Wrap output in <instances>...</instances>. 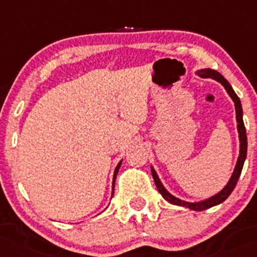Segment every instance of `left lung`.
Returning a JSON list of instances; mask_svg holds the SVG:
<instances>
[{
  "label": "left lung",
  "instance_id": "8db88e82",
  "mask_svg": "<svg viewBox=\"0 0 257 257\" xmlns=\"http://www.w3.org/2000/svg\"><path fill=\"white\" fill-rule=\"evenodd\" d=\"M197 74H198L201 77H204V79H206V77H212V79H214L215 81H218V82H220L221 85L224 86V88L226 90V92L229 93V96L231 97V99L234 101V104H235L237 133H239V140H240V154H239V158H237V163L235 165V169H234L233 175H231L230 180H229V182L226 183L225 187H224L220 192H218L217 194H215V196L210 197V198L206 199V201L196 202V203H190V202L181 201V199H178L175 196H172L171 193L167 192V191L165 190L163 183H161L160 178L158 177V175H156L155 170H154L153 167H151V174H153V178H154V181H155V185H156V187H158L159 192L161 193V196H163L167 202H170L171 204H176V206L190 208V209H192V210H204V209H208V208H210V207L217 206V204H220L221 202L225 201V199L230 196V193L233 192L234 188H235L237 180H239L240 174H241L242 166H244L245 159H246L247 138H246V131H245L244 120H242L241 102H240L237 94L234 92V90H233V87L230 86V83L224 79L223 75H220L219 72L215 71V70H212V69L199 70Z\"/></svg>",
  "mask_w": 257,
  "mask_h": 257
}]
</instances>
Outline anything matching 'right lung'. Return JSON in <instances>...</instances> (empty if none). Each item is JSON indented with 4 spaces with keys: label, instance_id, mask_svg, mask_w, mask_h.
<instances>
[{
    "label": "right lung",
    "instance_id": "right-lung-1",
    "mask_svg": "<svg viewBox=\"0 0 257 257\" xmlns=\"http://www.w3.org/2000/svg\"><path fill=\"white\" fill-rule=\"evenodd\" d=\"M120 164H121V161L119 164L117 165V167H115V170H114V175H113V190H114V182H115V177H117V174H118V170H119V167H120Z\"/></svg>",
    "mask_w": 257,
    "mask_h": 257
}]
</instances>
